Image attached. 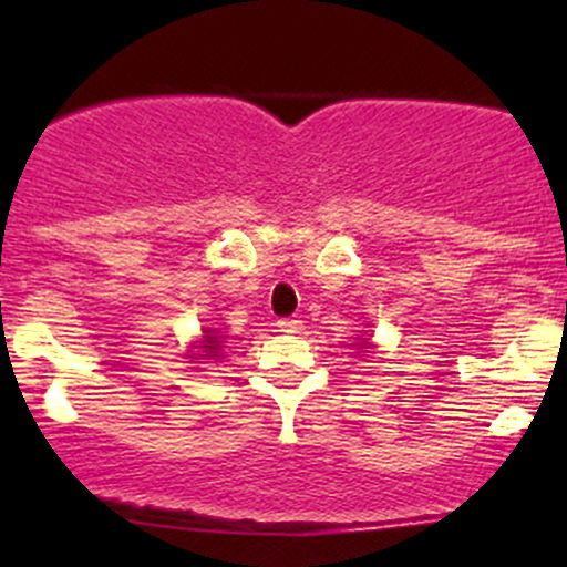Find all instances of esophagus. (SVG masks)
I'll use <instances>...</instances> for the list:
<instances>
[{
  "instance_id": "esophagus-1",
  "label": "esophagus",
  "mask_w": 567,
  "mask_h": 567,
  "mask_svg": "<svg viewBox=\"0 0 567 567\" xmlns=\"http://www.w3.org/2000/svg\"><path fill=\"white\" fill-rule=\"evenodd\" d=\"M277 328L282 330V333L296 336V333H301V330H303V322L298 320V317H282V320H277Z\"/></svg>"
}]
</instances>
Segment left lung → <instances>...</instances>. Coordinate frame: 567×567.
Segmentation results:
<instances>
[{
  "label": "left lung",
  "mask_w": 567,
  "mask_h": 567,
  "mask_svg": "<svg viewBox=\"0 0 567 567\" xmlns=\"http://www.w3.org/2000/svg\"><path fill=\"white\" fill-rule=\"evenodd\" d=\"M362 343H365V347H370V341H362ZM362 343H357V347H362Z\"/></svg>",
  "instance_id": "obj_1"
}]
</instances>
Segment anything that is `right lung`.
<instances>
[{"label":"right lung","mask_w":567,"mask_h":567,"mask_svg":"<svg viewBox=\"0 0 567 567\" xmlns=\"http://www.w3.org/2000/svg\"><path fill=\"white\" fill-rule=\"evenodd\" d=\"M202 354H197L199 360H220V341H224V336H218L216 330H202ZM197 357H192V360H197Z\"/></svg>","instance_id":"1"}]
</instances>
